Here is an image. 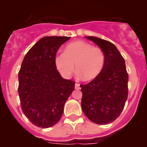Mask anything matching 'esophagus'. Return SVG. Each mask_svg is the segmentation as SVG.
I'll return each instance as SVG.
<instances>
[{"label":"esophagus","instance_id":"34e87169","mask_svg":"<svg viewBox=\"0 0 147 147\" xmlns=\"http://www.w3.org/2000/svg\"><path fill=\"white\" fill-rule=\"evenodd\" d=\"M75 89H76V90H80V84H78V83H76V84H75Z\"/></svg>","mask_w":147,"mask_h":147}]
</instances>
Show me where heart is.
<instances>
[{
    "mask_svg": "<svg viewBox=\"0 0 147 147\" xmlns=\"http://www.w3.org/2000/svg\"><path fill=\"white\" fill-rule=\"evenodd\" d=\"M105 58L103 51L98 48L84 41H75L67 44L63 53L54 58V65L59 74L69 78L74 71V65L78 75L85 81H91L101 74Z\"/></svg>",
    "mask_w": 147,
    "mask_h": 147,
    "instance_id": "b5f03b06",
    "label": "heart"
}]
</instances>
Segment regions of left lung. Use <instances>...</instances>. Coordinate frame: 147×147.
Wrapping results in <instances>:
<instances>
[{"mask_svg":"<svg viewBox=\"0 0 147 147\" xmlns=\"http://www.w3.org/2000/svg\"><path fill=\"white\" fill-rule=\"evenodd\" d=\"M105 54L102 72L86 85H81L82 108L88 119L97 124H107L120 115L128 96V74L125 61L115 45L96 37H85Z\"/></svg>","mask_w":147,"mask_h":147,"instance_id":"1","label":"left lung"}]
</instances>
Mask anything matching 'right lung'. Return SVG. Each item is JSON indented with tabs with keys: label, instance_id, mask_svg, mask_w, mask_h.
<instances>
[{
	"label": "right lung",
	"instance_id": "obj_1",
	"mask_svg": "<svg viewBox=\"0 0 147 147\" xmlns=\"http://www.w3.org/2000/svg\"><path fill=\"white\" fill-rule=\"evenodd\" d=\"M70 37H44L26 54L18 74L22 110L37 127L49 128L60 119L75 83L62 78L54 65L57 51Z\"/></svg>",
	"mask_w": 147,
	"mask_h": 147
}]
</instances>
